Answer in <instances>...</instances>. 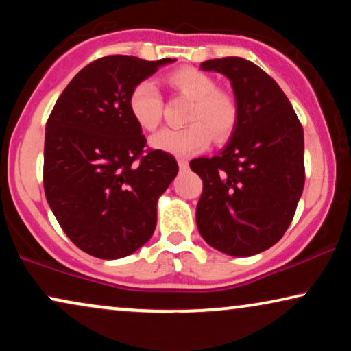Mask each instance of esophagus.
<instances>
[{"label":"esophagus","instance_id":"34e87169","mask_svg":"<svg viewBox=\"0 0 351 351\" xmlns=\"http://www.w3.org/2000/svg\"><path fill=\"white\" fill-rule=\"evenodd\" d=\"M177 162H179V167H180L182 171L189 169V161H186V160H182V158H179V160H177Z\"/></svg>","mask_w":351,"mask_h":351}]
</instances>
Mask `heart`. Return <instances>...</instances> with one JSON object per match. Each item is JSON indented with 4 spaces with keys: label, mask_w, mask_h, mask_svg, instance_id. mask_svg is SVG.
Listing matches in <instances>:
<instances>
[{
    "label": "heart",
    "mask_w": 351,
    "mask_h": 351,
    "mask_svg": "<svg viewBox=\"0 0 351 351\" xmlns=\"http://www.w3.org/2000/svg\"><path fill=\"white\" fill-rule=\"evenodd\" d=\"M169 84L182 95L193 100L186 123L182 129H162L152 137V147L176 156H190L208 147L210 136L223 141L233 132L238 108L228 94L220 93L214 80L203 71L179 69L169 75ZM129 113L143 131H155L162 118V99L156 84L150 80L136 84L128 99Z\"/></svg>",
    "instance_id": "heart-1"
}]
</instances>
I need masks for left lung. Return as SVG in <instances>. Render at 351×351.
I'll use <instances>...</instances> for the list:
<instances>
[{
	"label": "left lung",
	"instance_id": "1",
	"mask_svg": "<svg viewBox=\"0 0 351 351\" xmlns=\"http://www.w3.org/2000/svg\"><path fill=\"white\" fill-rule=\"evenodd\" d=\"M230 80L238 119L227 147L195 158L203 180L196 225L204 241L234 257H249L280 241L305 184L304 129L271 76L241 57L199 66Z\"/></svg>",
	"mask_w": 351,
	"mask_h": 351
}]
</instances>
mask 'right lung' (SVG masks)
<instances>
[{"instance_id": "obj_1", "label": "right lung", "mask_w": 351, "mask_h": 351, "mask_svg": "<svg viewBox=\"0 0 351 351\" xmlns=\"http://www.w3.org/2000/svg\"><path fill=\"white\" fill-rule=\"evenodd\" d=\"M172 62L94 60L70 81L47 119L46 199L66 237L89 256L126 257L155 232L158 198L179 166L166 152L143 153L147 138L128 99L134 86Z\"/></svg>"}]
</instances>
